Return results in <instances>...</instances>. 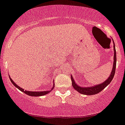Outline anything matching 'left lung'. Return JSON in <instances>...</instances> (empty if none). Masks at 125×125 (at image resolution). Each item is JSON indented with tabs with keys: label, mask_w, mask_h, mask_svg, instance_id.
<instances>
[{
	"label": "left lung",
	"mask_w": 125,
	"mask_h": 125,
	"mask_svg": "<svg viewBox=\"0 0 125 125\" xmlns=\"http://www.w3.org/2000/svg\"><path fill=\"white\" fill-rule=\"evenodd\" d=\"M113 49H114V58H113V66L112 71L111 72V74L109 75V77L106 79V81L103 82L101 83H99L97 85H95L94 86H89V87H82L79 85L78 84L76 83L75 82L74 79H73L72 75H71V81L72 83V86L76 91L79 92L81 94H84V95H94L97 93H100L101 91H103L106 86L109 85L110 82L112 81L113 77L115 73V70H116V52L115 49V44L114 43Z\"/></svg>",
	"instance_id": "1"
}]
</instances>
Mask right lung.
<instances>
[{
    "label": "right lung",
    "mask_w": 125,
    "mask_h": 125,
    "mask_svg": "<svg viewBox=\"0 0 125 125\" xmlns=\"http://www.w3.org/2000/svg\"><path fill=\"white\" fill-rule=\"evenodd\" d=\"M9 79H10V81H11V82L12 83V84L14 85L16 87H17V89L19 90H20L21 91H22V92H23V93H24L25 94H27V95H30V96H33V97H37V96H42V95H46V94H48L49 93H50L51 91L52 90H53V89L55 87V83H54L53 82V87H52V89H51L50 90H49V91H25L24 89L21 88V87H20L19 86H18V85L16 84V83H15L14 81H12V79L10 78V77L9 76ZM54 82V81H53Z\"/></svg>",
    "instance_id": "obj_1"
}]
</instances>
